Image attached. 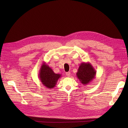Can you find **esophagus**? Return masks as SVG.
<instances>
[{"mask_svg":"<svg viewBox=\"0 0 128 128\" xmlns=\"http://www.w3.org/2000/svg\"><path fill=\"white\" fill-rule=\"evenodd\" d=\"M66 75L68 76V77H70V72H67L66 73Z\"/></svg>","mask_w":128,"mask_h":128,"instance_id":"34e87169","label":"esophagus"}]
</instances>
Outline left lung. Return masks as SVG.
<instances>
[{
  "instance_id": "8db88e82",
  "label": "left lung",
  "mask_w": 128,
  "mask_h": 128,
  "mask_svg": "<svg viewBox=\"0 0 128 128\" xmlns=\"http://www.w3.org/2000/svg\"><path fill=\"white\" fill-rule=\"evenodd\" d=\"M96 71L89 62H83L79 66L76 75L82 84L86 85L95 78Z\"/></svg>"
}]
</instances>
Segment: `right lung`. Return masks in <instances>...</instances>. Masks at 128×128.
<instances>
[{"label":"right lung","instance_id":"add662e5","mask_svg":"<svg viewBox=\"0 0 128 128\" xmlns=\"http://www.w3.org/2000/svg\"><path fill=\"white\" fill-rule=\"evenodd\" d=\"M60 77L61 74L54 73L45 62L42 63L39 70V78L44 86L48 89L53 88Z\"/></svg>","mask_w":128,"mask_h":128}]
</instances>
